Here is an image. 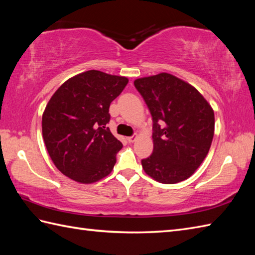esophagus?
Returning a JSON list of instances; mask_svg holds the SVG:
<instances>
[{"label": "esophagus", "mask_w": 255, "mask_h": 255, "mask_svg": "<svg viewBox=\"0 0 255 255\" xmlns=\"http://www.w3.org/2000/svg\"><path fill=\"white\" fill-rule=\"evenodd\" d=\"M136 139H137V136H131V137H128V138H127V141H128L129 143H131V142L136 141Z\"/></svg>", "instance_id": "1"}]
</instances>
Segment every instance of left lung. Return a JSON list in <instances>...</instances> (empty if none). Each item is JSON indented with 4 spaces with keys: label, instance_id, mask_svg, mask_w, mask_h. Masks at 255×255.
I'll return each mask as SVG.
<instances>
[{
    "label": "left lung",
    "instance_id": "obj_1",
    "mask_svg": "<svg viewBox=\"0 0 255 255\" xmlns=\"http://www.w3.org/2000/svg\"><path fill=\"white\" fill-rule=\"evenodd\" d=\"M153 122V151L144 172L163 184L186 180L207 155L215 131L208 102L185 81L169 73L134 80Z\"/></svg>",
    "mask_w": 255,
    "mask_h": 255
}]
</instances>
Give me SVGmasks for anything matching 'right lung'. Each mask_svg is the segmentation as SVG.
Listing matches in <instances>:
<instances>
[{
	"label": "right lung",
	"instance_id": "obj_1",
	"mask_svg": "<svg viewBox=\"0 0 255 255\" xmlns=\"http://www.w3.org/2000/svg\"><path fill=\"white\" fill-rule=\"evenodd\" d=\"M128 79L90 70L67 80L42 114V137L48 153L62 174L90 184L107 176L122 142L106 127L110 105Z\"/></svg>",
	"mask_w": 255,
	"mask_h": 255
}]
</instances>
